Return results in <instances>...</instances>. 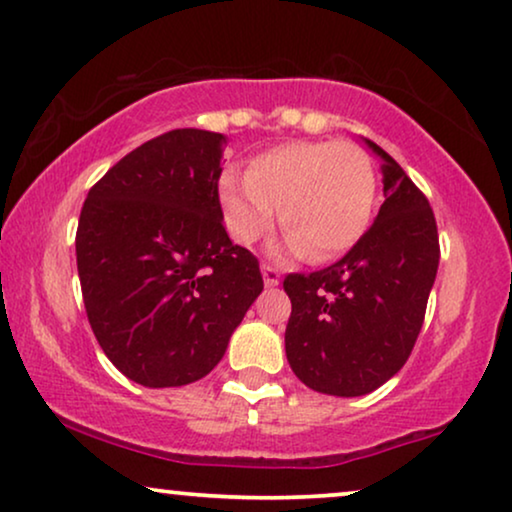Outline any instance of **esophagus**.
Returning a JSON list of instances; mask_svg holds the SVG:
<instances>
[{
  "label": "esophagus",
  "instance_id": "esophagus-1",
  "mask_svg": "<svg viewBox=\"0 0 512 512\" xmlns=\"http://www.w3.org/2000/svg\"><path fill=\"white\" fill-rule=\"evenodd\" d=\"M261 272H263L265 286H277L279 279H282V275H279V270L272 263H263L261 265Z\"/></svg>",
  "mask_w": 512,
  "mask_h": 512
}]
</instances>
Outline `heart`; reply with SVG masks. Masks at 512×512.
I'll list each match as a JSON object with an SVG mask.
<instances>
[{
    "instance_id": "b5f03b06",
    "label": "heart",
    "mask_w": 512,
    "mask_h": 512,
    "mask_svg": "<svg viewBox=\"0 0 512 512\" xmlns=\"http://www.w3.org/2000/svg\"><path fill=\"white\" fill-rule=\"evenodd\" d=\"M377 174L352 142H289L251 160L247 174L226 170L219 200L235 242L254 244L279 223L289 247L312 263L354 247L373 219Z\"/></svg>"
}]
</instances>
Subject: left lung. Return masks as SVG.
Listing matches in <instances>:
<instances>
[{
	"label": "left lung",
	"instance_id": "8db88e82",
	"mask_svg": "<svg viewBox=\"0 0 512 512\" xmlns=\"http://www.w3.org/2000/svg\"><path fill=\"white\" fill-rule=\"evenodd\" d=\"M368 144L382 158L384 184L373 226L328 268L284 277L291 298L286 359L319 394H370L403 368L422 331L440 261L426 195L387 151Z\"/></svg>",
	"mask_w": 512,
	"mask_h": 512
}]
</instances>
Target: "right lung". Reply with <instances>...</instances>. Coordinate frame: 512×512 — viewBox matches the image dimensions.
<instances>
[{
  "mask_svg": "<svg viewBox=\"0 0 512 512\" xmlns=\"http://www.w3.org/2000/svg\"><path fill=\"white\" fill-rule=\"evenodd\" d=\"M226 137L179 128L137 146L88 191L76 268L102 352L132 382L184 387L226 354L263 291L223 228Z\"/></svg>",
  "mask_w": 512,
  "mask_h": 512,
  "instance_id": "1",
  "label": "right lung"
}]
</instances>
